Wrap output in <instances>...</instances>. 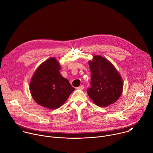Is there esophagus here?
<instances>
[{
    "label": "esophagus",
    "mask_w": 153,
    "mask_h": 153,
    "mask_svg": "<svg viewBox=\"0 0 153 153\" xmlns=\"http://www.w3.org/2000/svg\"><path fill=\"white\" fill-rule=\"evenodd\" d=\"M83 88H84V86L83 85L79 86V87H77V89H78V90H83Z\"/></svg>",
    "instance_id": "1"
}]
</instances>
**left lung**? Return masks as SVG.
<instances>
[{
  "label": "left lung",
  "mask_w": 153,
  "mask_h": 153,
  "mask_svg": "<svg viewBox=\"0 0 153 153\" xmlns=\"http://www.w3.org/2000/svg\"><path fill=\"white\" fill-rule=\"evenodd\" d=\"M91 70V86L87 93L97 106L106 107L120 97L123 87L122 78L111 62L105 57L93 56L88 62Z\"/></svg>",
  "instance_id": "left-lung-1"
}]
</instances>
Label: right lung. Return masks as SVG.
<instances>
[{
  "mask_svg": "<svg viewBox=\"0 0 153 153\" xmlns=\"http://www.w3.org/2000/svg\"><path fill=\"white\" fill-rule=\"evenodd\" d=\"M61 67L54 57L42 63L33 74L30 90L34 101L42 106L54 110L67 101L74 88L60 74Z\"/></svg>",
  "mask_w": 153,
  "mask_h": 153,
  "instance_id": "obj_1",
  "label": "right lung"
}]
</instances>
